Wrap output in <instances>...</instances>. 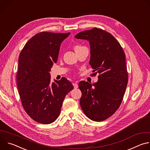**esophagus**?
<instances>
[{"instance_id":"34e87169","label":"esophagus","mask_w":150,"mask_h":150,"mask_svg":"<svg viewBox=\"0 0 150 150\" xmlns=\"http://www.w3.org/2000/svg\"><path fill=\"white\" fill-rule=\"evenodd\" d=\"M73 85L75 88H77L78 87V85L76 83H73Z\"/></svg>"}]
</instances>
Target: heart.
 <instances>
[{
  "mask_svg": "<svg viewBox=\"0 0 150 150\" xmlns=\"http://www.w3.org/2000/svg\"><path fill=\"white\" fill-rule=\"evenodd\" d=\"M81 47V46H75V49H76V48H77V47Z\"/></svg>",
  "mask_w": 150,
  "mask_h": 150,
  "instance_id": "obj_1",
  "label": "heart"
}]
</instances>
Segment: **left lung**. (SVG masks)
<instances>
[{
    "mask_svg": "<svg viewBox=\"0 0 150 150\" xmlns=\"http://www.w3.org/2000/svg\"><path fill=\"white\" fill-rule=\"evenodd\" d=\"M75 37L89 41L91 75L98 76L94 84L79 83L82 96L80 105L89 119L101 122L112 116L123 100L128 81L125 52L118 41L109 33L94 28L82 31Z\"/></svg>",
    "mask_w": 150,
    "mask_h": 150,
    "instance_id": "1",
    "label": "left lung"
}]
</instances>
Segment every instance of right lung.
<instances>
[{"label":"right lung","mask_w":150,"mask_h":150,"mask_svg":"<svg viewBox=\"0 0 150 150\" xmlns=\"http://www.w3.org/2000/svg\"><path fill=\"white\" fill-rule=\"evenodd\" d=\"M69 34L39 33L28 41L19 54L16 74L19 94L25 111L37 122L55 121L65 96L74 89L65 78L50 83L49 73L57 61L62 42Z\"/></svg>","instance_id":"add662e5"}]
</instances>
